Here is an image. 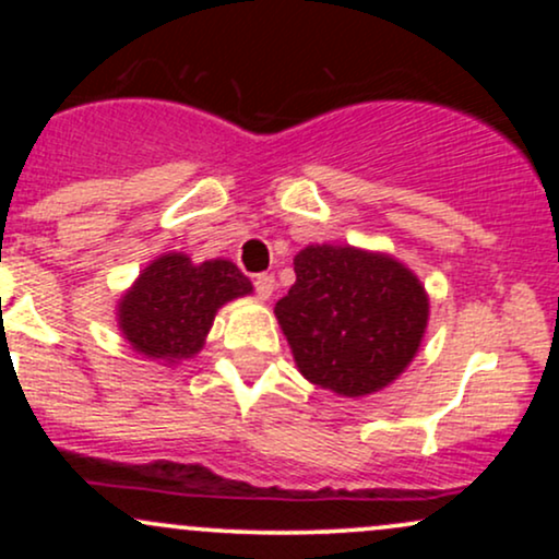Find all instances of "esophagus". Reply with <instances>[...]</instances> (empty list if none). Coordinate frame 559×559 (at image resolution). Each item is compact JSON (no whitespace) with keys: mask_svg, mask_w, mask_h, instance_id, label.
Masks as SVG:
<instances>
[{"mask_svg":"<svg viewBox=\"0 0 559 559\" xmlns=\"http://www.w3.org/2000/svg\"><path fill=\"white\" fill-rule=\"evenodd\" d=\"M254 292H258L260 299H271L273 292H275V278L271 273H260L258 278H254Z\"/></svg>","mask_w":559,"mask_h":559,"instance_id":"esophagus-1","label":"esophagus"}]
</instances>
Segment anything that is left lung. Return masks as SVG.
Masks as SVG:
<instances>
[{
    "label": "left lung",
    "mask_w": 559,
    "mask_h": 559,
    "mask_svg": "<svg viewBox=\"0 0 559 559\" xmlns=\"http://www.w3.org/2000/svg\"><path fill=\"white\" fill-rule=\"evenodd\" d=\"M294 273L275 318L307 381L365 396L404 373L428 325L418 275L391 254L333 243L301 249Z\"/></svg>",
    "instance_id": "left-lung-1"
}]
</instances>
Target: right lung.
Listing matches in <instances>:
<instances>
[{"label": "right lung", "mask_w": 559, "mask_h": 559, "mask_svg": "<svg viewBox=\"0 0 559 559\" xmlns=\"http://www.w3.org/2000/svg\"><path fill=\"white\" fill-rule=\"evenodd\" d=\"M252 294V281L230 260L194 265L181 252L159 254L118 301V329L150 360L178 362L204 346L215 312Z\"/></svg>", "instance_id": "obj_1"}]
</instances>
